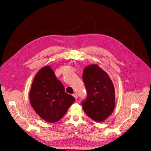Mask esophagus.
<instances>
[{"label": "esophagus", "mask_w": 151, "mask_h": 151, "mask_svg": "<svg viewBox=\"0 0 151 151\" xmlns=\"http://www.w3.org/2000/svg\"><path fill=\"white\" fill-rule=\"evenodd\" d=\"M73 96H74V98H75L76 99H77V97H78V96H77V94L74 93V94H73Z\"/></svg>", "instance_id": "obj_1"}]
</instances>
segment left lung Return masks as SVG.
<instances>
[{
	"label": "left lung",
	"instance_id": "1",
	"mask_svg": "<svg viewBox=\"0 0 151 151\" xmlns=\"http://www.w3.org/2000/svg\"><path fill=\"white\" fill-rule=\"evenodd\" d=\"M83 81L87 92L82 105L85 113L97 122H102L112 113L115 104L114 88L108 74L97 65L86 67Z\"/></svg>",
	"mask_w": 151,
	"mask_h": 151
}]
</instances>
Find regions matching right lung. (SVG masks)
<instances>
[{
    "mask_svg": "<svg viewBox=\"0 0 151 151\" xmlns=\"http://www.w3.org/2000/svg\"><path fill=\"white\" fill-rule=\"evenodd\" d=\"M29 96L35 111L49 122L59 121L75 101L49 66L41 69L34 77Z\"/></svg>",
    "mask_w": 151,
    "mask_h": 151,
    "instance_id": "add662e5",
    "label": "right lung"
}]
</instances>
